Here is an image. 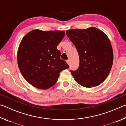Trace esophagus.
<instances>
[{
	"instance_id": "34e87169",
	"label": "esophagus",
	"mask_w": 126,
	"mask_h": 126,
	"mask_svg": "<svg viewBox=\"0 0 126 126\" xmlns=\"http://www.w3.org/2000/svg\"><path fill=\"white\" fill-rule=\"evenodd\" d=\"M66 62H67V63L68 64H70V61H69V59H68V60H67V61H66Z\"/></svg>"
}]
</instances>
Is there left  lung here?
Returning a JSON list of instances; mask_svg holds the SVG:
<instances>
[{"label": "left lung", "mask_w": 126, "mask_h": 126, "mask_svg": "<svg viewBox=\"0 0 126 126\" xmlns=\"http://www.w3.org/2000/svg\"><path fill=\"white\" fill-rule=\"evenodd\" d=\"M66 34L79 57L78 69L70 71L74 79L87 88L101 84L109 74L113 61L112 46L107 36L94 27L68 30Z\"/></svg>", "instance_id": "obj_1"}]
</instances>
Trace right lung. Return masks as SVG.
Returning a JSON list of instances; mask_svg holds the SVG:
<instances>
[{
  "label": "right lung",
  "mask_w": 126,
  "mask_h": 126,
  "mask_svg": "<svg viewBox=\"0 0 126 126\" xmlns=\"http://www.w3.org/2000/svg\"><path fill=\"white\" fill-rule=\"evenodd\" d=\"M64 35V31L35 29L23 37L18 50V64L23 77L33 86L50 88L61 72L69 68L57 49Z\"/></svg>",
  "instance_id": "right-lung-1"
}]
</instances>
